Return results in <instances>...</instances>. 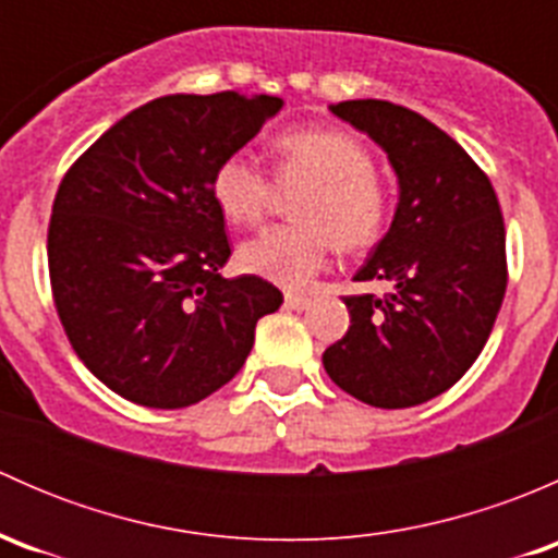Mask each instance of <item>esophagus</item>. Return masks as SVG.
<instances>
[{
  "label": "esophagus",
  "mask_w": 558,
  "mask_h": 558,
  "mask_svg": "<svg viewBox=\"0 0 558 558\" xmlns=\"http://www.w3.org/2000/svg\"><path fill=\"white\" fill-rule=\"evenodd\" d=\"M307 305H311V300L305 294H286V307H291V311H305Z\"/></svg>",
  "instance_id": "34e87169"
}]
</instances>
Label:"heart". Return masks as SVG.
Listing matches in <instances>:
<instances>
[{
	"label": "heart",
	"instance_id": "b5f03b06",
	"mask_svg": "<svg viewBox=\"0 0 558 558\" xmlns=\"http://www.w3.org/2000/svg\"><path fill=\"white\" fill-rule=\"evenodd\" d=\"M283 183H307L294 227H269L240 247V267L278 286H305L326 267L331 243L364 251L386 232L391 199L367 145L337 129H296L275 143ZM272 174L232 154L213 172V199L232 223H256L272 199Z\"/></svg>",
	"mask_w": 558,
	"mask_h": 558
}]
</instances>
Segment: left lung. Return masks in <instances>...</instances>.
<instances>
[{
    "mask_svg": "<svg viewBox=\"0 0 558 558\" xmlns=\"http://www.w3.org/2000/svg\"><path fill=\"white\" fill-rule=\"evenodd\" d=\"M331 112L386 150L399 202L359 283L384 296H345L351 326L324 351L342 391L373 408L429 402L472 367L505 289V221L486 172L442 129L384 99H348Z\"/></svg>",
    "mask_w": 558,
    "mask_h": 558,
    "instance_id": "left-lung-1",
    "label": "left lung"
}]
</instances>
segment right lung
Segmentation results:
<instances>
[{"mask_svg":"<svg viewBox=\"0 0 558 558\" xmlns=\"http://www.w3.org/2000/svg\"><path fill=\"white\" fill-rule=\"evenodd\" d=\"M283 99L170 94L137 107L70 167L48 227L56 311L110 391L178 410L240 373L262 315L283 294L232 256L213 172L278 116Z\"/></svg>","mask_w":558,"mask_h":558,"instance_id":"right-lung-1","label":"right lung"}]
</instances>
